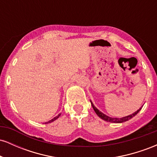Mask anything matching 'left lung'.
Segmentation results:
<instances>
[{
	"instance_id": "obj_1",
	"label": "left lung",
	"mask_w": 157,
	"mask_h": 157,
	"mask_svg": "<svg viewBox=\"0 0 157 157\" xmlns=\"http://www.w3.org/2000/svg\"><path fill=\"white\" fill-rule=\"evenodd\" d=\"M91 105H92L94 110L95 113H96L98 115V116L100 117V118L102 119V120H104L105 121H107V122H114V123H121V122H124L125 121H128V120H129L130 119L134 117L135 115H136V113H137L139 111L141 110V109H140L139 110H137L136 111H135L134 113H132V114L128 115V116L124 117H122V118H112V117H108L107 115L104 114V113H102L101 111H99V110L97 109L94 105V104L92 103V102H91Z\"/></svg>"
}]
</instances>
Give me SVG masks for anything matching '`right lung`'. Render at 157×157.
Instances as JSON below:
<instances>
[{"label":"right lung","instance_id":"right-lung-1","mask_svg":"<svg viewBox=\"0 0 157 157\" xmlns=\"http://www.w3.org/2000/svg\"><path fill=\"white\" fill-rule=\"evenodd\" d=\"M60 114H61V113H59V114H58V115H57V117H54L53 119H52V120H49V121H48L47 122H46V123H50V122H52L55 121V120H57V118H58V117H60Z\"/></svg>","mask_w":157,"mask_h":157}]
</instances>
